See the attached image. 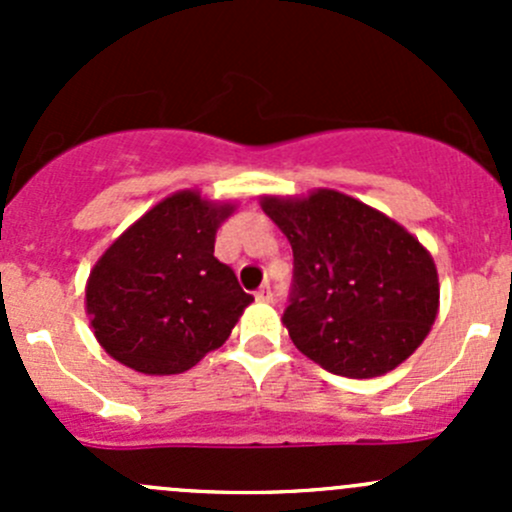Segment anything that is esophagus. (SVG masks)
Wrapping results in <instances>:
<instances>
[{
  "label": "esophagus",
  "instance_id": "1",
  "mask_svg": "<svg viewBox=\"0 0 512 512\" xmlns=\"http://www.w3.org/2000/svg\"><path fill=\"white\" fill-rule=\"evenodd\" d=\"M255 297L260 299V302H272V297H275V292H272V285L270 282H265L260 289L255 292Z\"/></svg>",
  "mask_w": 512,
  "mask_h": 512
}]
</instances>
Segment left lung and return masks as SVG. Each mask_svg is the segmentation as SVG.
Masks as SVG:
<instances>
[{"instance_id":"1","label":"left lung","mask_w":512,"mask_h":512,"mask_svg":"<svg viewBox=\"0 0 512 512\" xmlns=\"http://www.w3.org/2000/svg\"><path fill=\"white\" fill-rule=\"evenodd\" d=\"M262 210L292 245L282 322L299 352L352 379L414 354L438 309L436 265L414 235L337 190L265 198Z\"/></svg>"}]
</instances>
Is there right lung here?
<instances>
[{
	"mask_svg": "<svg viewBox=\"0 0 512 512\" xmlns=\"http://www.w3.org/2000/svg\"><path fill=\"white\" fill-rule=\"evenodd\" d=\"M232 213L183 190L148 210L96 262L86 309L101 347L143 374H183L223 347L252 294L215 252Z\"/></svg>",
	"mask_w": 512,
	"mask_h": 512,
	"instance_id": "1",
	"label": "right lung"
}]
</instances>
